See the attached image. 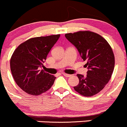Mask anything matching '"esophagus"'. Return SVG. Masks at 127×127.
Instances as JSON below:
<instances>
[{
    "label": "esophagus",
    "mask_w": 127,
    "mask_h": 127,
    "mask_svg": "<svg viewBox=\"0 0 127 127\" xmlns=\"http://www.w3.org/2000/svg\"><path fill=\"white\" fill-rule=\"evenodd\" d=\"M63 75L64 76H66V77H70L71 76V74H66V73H63Z\"/></svg>",
    "instance_id": "obj_1"
}]
</instances>
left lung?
Listing matches in <instances>:
<instances>
[{
	"mask_svg": "<svg viewBox=\"0 0 127 127\" xmlns=\"http://www.w3.org/2000/svg\"><path fill=\"white\" fill-rule=\"evenodd\" d=\"M86 62L87 75L78 74L79 83L76 92L85 96L95 95L102 90L110 80L115 66L112 47L99 34L91 31H80L65 34Z\"/></svg>",
	"mask_w": 127,
	"mask_h": 127,
	"instance_id": "8db88e82",
	"label": "left lung"
}]
</instances>
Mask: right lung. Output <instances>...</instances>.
<instances>
[{"label":"right lung","instance_id":"right-lung-1","mask_svg":"<svg viewBox=\"0 0 127 127\" xmlns=\"http://www.w3.org/2000/svg\"><path fill=\"white\" fill-rule=\"evenodd\" d=\"M60 36L58 34L29 39L14 51L10 59V70L15 83L28 94L39 95L54 84L56 77L41 69Z\"/></svg>","mask_w":127,"mask_h":127}]
</instances>
